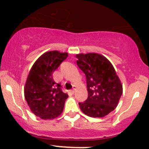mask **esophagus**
<instances>
[{"label":"esophagus","instance_id":"34e87169","mask_svg":"<svg viewBox=\"0 0 149 149\" xmlns=\"http://www.w3.org/2000/svg\"><path fill=\"white\" fill-rule=\"evenodd\" d=\"M75 90H76V87L73 86V89H72L70 91H71V93H73H73L75 92Z\"/></svg>","mask_w":149,"mask_h":149}]
</instances>
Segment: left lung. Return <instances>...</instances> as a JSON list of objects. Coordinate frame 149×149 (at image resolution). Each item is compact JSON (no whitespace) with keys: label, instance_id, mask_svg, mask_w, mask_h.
Masks as SVG:
<instances>
[{"label":"left lung","instance_id":"8db88e82","mask_svg":"<svg viewBox=\"0 0 149 149\" xmlns=\"http://www.w3.org/2000/svg\"><path fill=\"white\" fill-rule=\"evenodd\" d=\"M77 65L86 76L88 98L79 107L85 115L102 118L118 106L123 86L116 71L106 58L97 53L79 54Z\"/></svg>","mask_w":149,"mask_h":149}]
</instances>
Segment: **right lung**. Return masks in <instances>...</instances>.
Returning a JSON list of instances; mask_svg holds the SVG:
<instances>
[{"instance_id":"1","label":"right lung","mask_w":149,"mask_h":149,"mask_svg":"<svg viewBox=\"0 0 149 149\" xmlns=\"http://www.w3.org/2000/svg\"><path fill=\"white\" fill-rule=\"evenodd\" d=\"M68 53L45 52L31 67L24 87V97L31 112L43 120L53 119L63 111L68 95L54 81L52 73L67 58Z\"/></svg>"}]
</instances>
